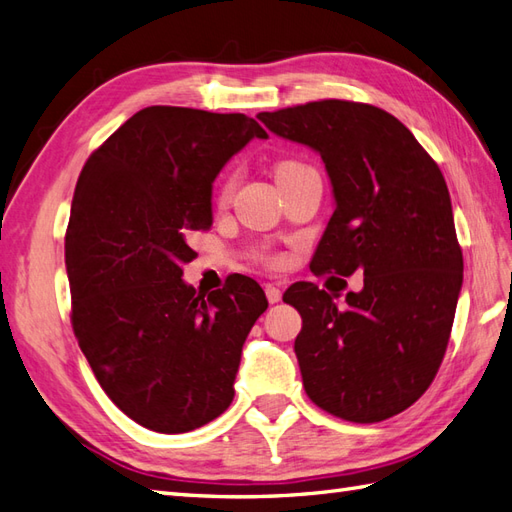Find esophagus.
<instances>
[{"label": "esophagus", "mask_w": 512, "mask_h": 512, "mask_svg": "<svg viewBox=\"0 0 512 512\" xmlns=\"http://www.w3.org/2000/svg\"><path fill=\"white\" fill-rule=\"evenodd\" d=\"M266 296L270 303H279L281 301V290L277 288V285H266Z\"/></svg>", "instance_id": "34e87169"}]
</instances>
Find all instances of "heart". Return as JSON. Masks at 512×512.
<instances>
[{"mask_svg": "<svg viewBox=\"0 0 512 512\" xmlns=\"http://www.w3.org/2000/svg\"><path fill=\"white\" fill-rule=\"evenodd\" d=\"M294 165H299V163H294V161L281 163L279 168H277V176H279L281 172H285V170L294 168ZM235 185H237V174H235V172H229V174L222 176V181H220V185H218V192H216V198H218L220 205H224V202H227V200L231 198ZM266 261H268L270 266H279V264H281V257H266Z\"/></svg>", "mask_w": 512, "mask_h": 512, "instance_id": "heart-1", "label": "heart"}]
</instances>
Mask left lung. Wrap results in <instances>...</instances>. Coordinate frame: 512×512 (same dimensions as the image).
I'll return each mask as SVG.
<instances>
[{
    "instance_id": "1",
    "label": "left lung",
    "mask_w": 512,
    "mask_h": 512,
    "mask_svg": "<svg viewBox=\"0 0 512 512\" xmlns=\"http://www.w3.org/2000/svg\"><path fill=\"white\" fill-rule=\"evenodd\" d=\"M257 117L316 150L334 187L314 275L364 272V288L342 307L310 281L283 294L303 318L294 353L307 397L344 421L395 417L436 377L462 288L443 172L395 115L371 104L318 100Z\"/></svg>"
}]
</instances>
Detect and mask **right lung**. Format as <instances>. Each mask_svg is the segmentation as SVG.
Listing matches in <instances>:
<instances>
[{"mask_svg": "<svg viewBox=\"0 0 512 512\" xmlns=\"http://www.w3.org/2000/svg\"><path fill=\"white\" fill-rule=\"evenodd\" d=\"M268 133L242 113L148 106L91 152L65 235L71 327L102 390L161 434L233 401L242 347L266 312L251 277L202 296L183 277L189 231L211 227V183Z\"/></svg>", "mask_w": 512, "mask_h": 512, "instance_id": "1", "label": "right lung"}]
</instances>
